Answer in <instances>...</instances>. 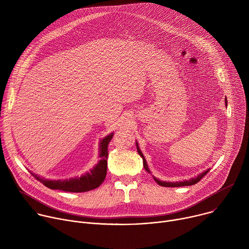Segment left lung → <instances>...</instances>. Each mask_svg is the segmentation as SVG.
Wrapping results in <instances>:
<instances>
[{
	"label": "left lung",
	"mask_w": 249,
	"mask_h": 249,
	"mask_svg": "<svg viewBox=\"0 0 249 249\" xmlns=\"http://www.w3.org/2000/svg\"><path fill=\"white\" fill-rule=\"evenodd\" d=\"M227 103H228V101H227V98H226V106H227ZM136 146H137L138 154L141 156V158H142V159H143V165H144L145 169H146L149 173H151V171H150V169H149V166H148V164H147V161H146V160H145V157L143 156V154H142V152H141V150H140V148H139V146H138V143H136ZM209 171H210V169H207V170H205L204 172H202V173H200L199 175H197L196 177H194V178H191V179H189V180L179 181V182H167V181H160V179L156 178V177H154V179L156 180V182H157L159 185L163 186V187H180V186H190V185H194V184H196L197 182H199V181L203 178V177H204V176H205Z\"/></svg>",
	"instance_id": "obj_1"
}]
</instances>
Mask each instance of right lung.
Wrapping results in <instances>:
<instances>
[{
  "instance_id": "right-lung-1",
  "label": "right lung",
  "mask_w": 249,
  "mask_h": 249,
  "mask_svg": "<svg viewBox=\"0 0 249 249\" xmlns=\"http://www.w3.org/2000/svg\"><path fill=\"white\" fill-rule=\"evenodd\" d=\"M113 137V133L103 138L99 143V158L97 164L81 177H75L65 180H49L44 179L39 175L31 172V174L50 189H58L65 192H87L97 188L105 179L107 172V157L108 144Z\"/></svg>"
}]
</instances>
